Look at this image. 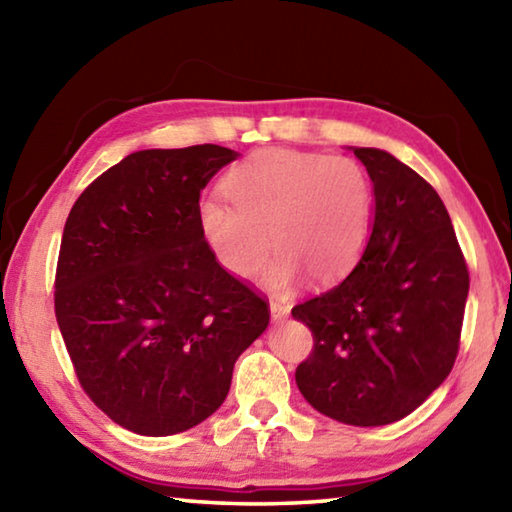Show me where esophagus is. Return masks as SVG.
I'll return each mask as SVG.
<instances>
[{
  "instance_id": "1",
  "label": "esophagus",
  "mask_w": 512,
  "mask_h": 512,
  "mask_svg": "<svg viewBox=\"0 0 512 512\" xmlns=\"http://www.w3.org/2000/svg\"><path fill=\"white\" fill-rule=\"evenodd\" d=\"M271 316L273 320H284L289 316V305H284L277 298H271Z\"/></svg>"
}]
</instances>
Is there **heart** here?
Masks as SVG:
<instances>
[{
    "label": "heart",
    "mask_w": 512,
    "mask_h": 512,
    "mask_svg": "<svg viewBox=\"0 0 512 512\" xmlns=\"http://www.w3.org/2000/svg\"><path fill=\"white\" fill-rule=\"evenodd\" d=\"M223 194L198 203V228L225 271L250 280L268 253L266 282L284 289L305 273L327 284L359 262L370 237L372 185L345 155L266 149L223 178Z\"/></svg>",
    "instance_id": "b5f03b06"
}]
</instances>
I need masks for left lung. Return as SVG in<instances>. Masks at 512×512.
Segmentation results:
<instances>
[{"instance_id":"1","label":"left lung","mask_w":512,"mask_h":512,"mask_svg":"<svg viewBox=\"0 0 512 512\" xmlns=\"http://www.w3.org/2000/svg\"><path fill=\"white\" fill-rule=\"evenodd\" d=\"M354 155L375 185L372 235L343 282L291 309L314 336L296 384L327 418L379 427L452 372L470 271L436 189L391 153Z\"/></svg>"}]
</instances>
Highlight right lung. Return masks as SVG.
Returning a JSON list of instances; mask_svg holds the SVG:
<instances>
[{
  "instance_id": "add662e5",
  "label": "right lung",
  "mask_w": 512,
  "mask_h": 512,
  "mask_svg": "<svg viewBox=\"0 0 512 512\" xmlns=\"http://www.w3.org/2000/svg\"><path fill=\"white\" fill-rule=\"evenodd\" d=\"M235 158L216 144L131 153L65 221L60 334L85 395L140 436L210 418L271 318L268 298L225 271L198 228L203 187Z\"/></svg>"
}]
</instances>
